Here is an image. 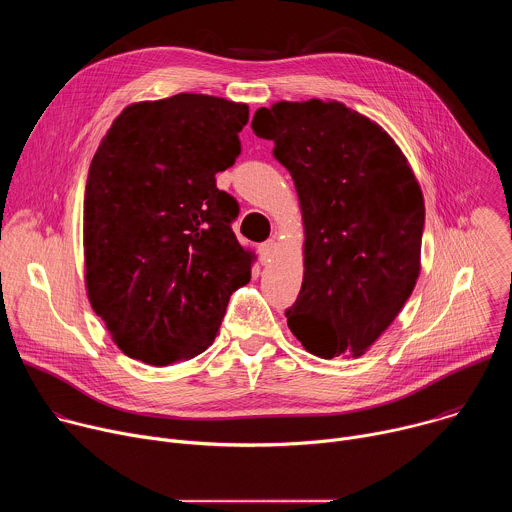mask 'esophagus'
<instances>
[{
  "mask_svg": "<svg viewBox=\"0 0 512 512\" xmlns=\"http://www.w3.org/2000/svg\"><path fill=\"white\" fill-rule=\"evenodd\" d=\"M275 253H277V241H275V239H269V241H265V243L259 245L261 261H269Z\"/></svg>",
  "mask_w": 512,
  "mask_h": 512,
  "instance_id": "1",
  "label": "esophagus"
}]
</instances>
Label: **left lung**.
<instances>
[{
    "label": "left lung",
    "mask_w": 512,
    "mask_h": 512,
    "mask_svg": "<svg viewBox=\"0 0 512 512\" xmlns=\"http://www.w3.org/2000/svg\"><path fill=\"white\" fill-rule=\"evenodd\" d=\"M255 135L294 180L304 281L287 326L320 356H360L393 324L421 271L425 204L395 139L338 101L257 109Z\"/></svg>",
    "instance_id": "obj_1"
}]
</instances>
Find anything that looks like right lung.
<instances>
[{"mask_svg": "<svg viewBox=\"0 0 512 512\" xmlns=\"http://www.w3.org/2000/svg\"><path fill=\"white\" fill-rule=\"evenodd\" d=\"M245 103L180 93L127 105L93 156L83 210L85 287L129 358L154 367L204 352L257 259L216 174L241 154Z\"/></svg>", "mask_w": 512, "mask_h": 512, "instance_id": "1", "label": "right lung"}]
</instances>
